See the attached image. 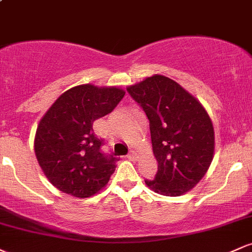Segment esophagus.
<instances>
[{"instance_id":"34e87169","label":"esophagus","mask_w":252,"mask_h":252,"mask_svg":"<svg viewBox=\"0 0 252 252\" xmlns=\"http://www.w3.org/2000/svg\"><path fill=\"white\" fill-rule=\"evenodd\" d=\"M126 158H128V160L130 161H135L136 158H137V154H136L135 152H130L128 155H126Z\"/></svg>"}]
</instances>
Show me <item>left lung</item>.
Returning a JSON list of instances; mask_svg holds the SVG:
<instances>
[{
    "instance_id": "1",
    "label": "left lung",
    "mask_w": 252,
    "mask_h": 252,
    "mask_svg": "<svg viewBox=\"0 0 252 252\" xmlns=\"http://www.w3.org/2000/svg\"><path fill=\"white\" fill-rule=\"evenodd\" d=\"M126 91L149 120L154 180H144L158 194L179 196L206 174L215 153L212 121L201 103L168 77L154 74Z\"/></svg>"
}]
</instances>
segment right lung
<instances>
[{
  "mask_svg": "<svg viewBox=\"0 0 252 252\" xmlns=\"http://www.w3.org/2000/svg\"><path fill=\"white\" fill-rule=\"evenodd\" d=\"M124 94L116 86H74L43 115L34 150L54 187L77 198H89L108 184L118 158L102 153L104 141L94 135L92 126L116 108Z\"/></svg>",
  "mask_w": 252,
  "mask_h": 252,
  "instance_id": "right-lung-1",
  "label": "right lung"
}]
</instances>
